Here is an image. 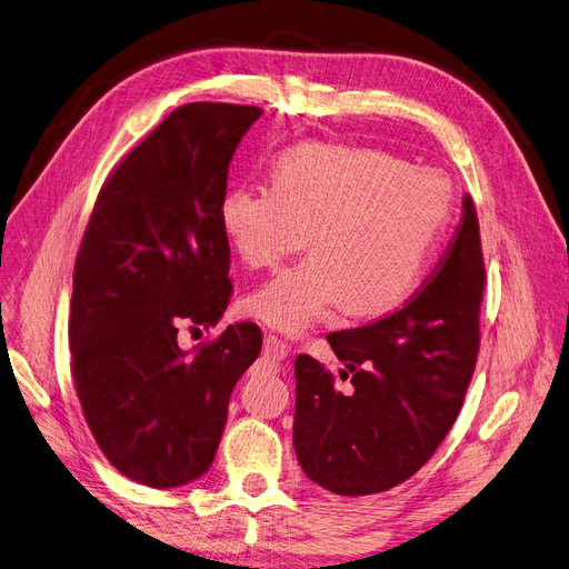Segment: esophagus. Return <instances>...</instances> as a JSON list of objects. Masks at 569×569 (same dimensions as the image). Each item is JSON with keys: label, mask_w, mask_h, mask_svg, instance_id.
Here are the masks:
<instances>
[{"label": "esophagus", "mask_w": 569, "mask_h": 569, "mask_svg": "<svg viewBox=\"0 0 569 569\" xmlns=\"http://www.w3.org/2000/svg\"><path fill=\"white\" fill-rule=\"evenodd\" d=\"M288 355H290V347L283 340L273 338V336H264V357L267 359L283 361Z\"/></svg>", "instance_id": "1"}]
</instances>
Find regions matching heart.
Segmentation results:
<instances>
[{
    "label": "heart",
    "mask_w": 569,
    "mask_h": 569,
    "mask_svg": "<svg viewBox=\"0 0 569 569\" xmlns=\"http://www.w3.org/2000/svg\"><path fill=\"white\" fill-rule=\"evenodd\" d=\"M271 187L238 184L219 200V227L252 269L305 260L246 298V311L302 336L345 305L352 317L390 315L418 288L445 233L451 181L430 168L352 146L309 141L271 164Z\"/></svg>",
    "instance_id": "b5f03b06"
}]
</instances>
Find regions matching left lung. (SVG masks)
Wrapping results in <instances>:
<instances>
[{
    "label": "left lung",
    "instance_id": "1",
    "mask_svg": "<svg viewBox=\"0 0 569 569\" xmlns=\"http://www.w3.org/2000/svg\"><path fill=\"white\" fill-rule=\"evenodd\" d=\"M485 264L472 198L447 258L395 315L328 336L352 378L342 392L307 355L296 359L292 445L305 475L340 497L392 489L451 430L480 347Z\"/></svg>",
    "mask_w": 569,
    "mask_h": 569
}]
</instances>
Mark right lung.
Listing matches in <instances>:
<instances>
[{"instance_id":"right-lung-1","label":"right lung","mask_w":569,"mask_h":569,"mask_svg":"<svg viewBox=\"0 0 569 569\" xmlns=\"http://www.w3.org/2000/svg\"><path fill=\"white\" fill-rule=\"evenodd\" d=\"M258 106L187 103L108 177L72 273V376L97 445L127 478L174 489L203 478L229 397L260 357L262 331L229 323L181 350V323L210 328L229 307L219 227L229 162Z\"/></svg>"}]
</instances>
